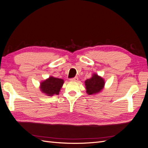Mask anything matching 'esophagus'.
<instances>
[{
    "mask_svg": "<svg viewBox=\"0 0 148 148\" xmlns=\"http://www.w3.org/2000/svg\"><path fill=\"white\" fill-rule=\"evenodd\" d=\"M78 79H79V78L77 77H75L74 78L71 79L70 81H73V82H77L78 81Z\"/></svg>",
    "mask_w": 148,
    "mask_h": 148,
    "instance_id": "obj_1",
    "label": "esophagus"
}]
</instances>
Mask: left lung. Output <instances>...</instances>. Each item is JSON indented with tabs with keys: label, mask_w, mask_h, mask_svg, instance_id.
Listing matches in <instances>:
<instances>
[{
	"label": "left lung",
	"mask_w": 148,
	"mask_h": 148,
	"mask_svg": "<svg viewBox=\"0 0 148 148\" xmlns=\"http://www.w3.org/2000/svg\"><path fill=\"white\" fill-rule=\"evenodd\" d=\"M86 92L88 95H96L100 93L105 87V80L97 74L94 73L92 77L85 81Z\"/></svg>",
	"instance_id": "8db88e82"
}]
</instances>
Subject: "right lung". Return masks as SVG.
I'll return each mask as SVG.
<instances>
[{"label":"right lung","mask_w":148,"mask_h":148,"mask_svg":"<svg viewBox=\"0 0 148 148\" xmlns=\"http://www.w3.org/2000/svg\"><path fill=\"white\" fill-rule=\"evenodd\" d=\"M64 81L62 79L49 76L40 82V89L42 93L47 96H53L60 94Z\"/></svg>","instance_id":"right-lung-1"}]
</instances>
